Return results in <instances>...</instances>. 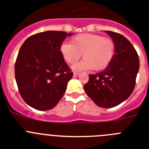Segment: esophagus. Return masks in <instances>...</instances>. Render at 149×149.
I'll list each match as a JSON object with an SVG mask.
<instances>
[{
    "label": "esophagus",
    "instance_id": "1",
    "mask_svg": "<svg viewBox=\"0 0 149 149\" xmlns=\"http://www.w3.org/2000/svg\"><path fill=\"white\" fill-rule=\"evenodd\" d=\"M79 72H73V76H74V77H77V76H79Z\"/></svg>",
    "mask_w": 149,
    "mask_h": 149
}]
</instances>
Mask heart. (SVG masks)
<instances>
[{
    "label": "heart",
    "instance_id": "b5f03b06",
    "mask_svg": "<svg viewBox=\"0 0 149 149\" xmlns=\"http://www.w3.org/2000/svg\"><path fill=\"white\" fill-rule=\"evenodd\" d=\"M116 51L113 40L98 34L83 33L76 36L71 43H63L60 52L69 64H74L82 57L84 60L73 66L74 70H102L108 67L113 61Z\"/></svg>",
    "mask_w": 149,
    "mask_h": 149
}]
</instances>
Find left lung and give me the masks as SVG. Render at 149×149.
I'll return each mask as SVG.
<instances>
[{"label": "left lung", "mask_w": 149, "mask_h": 149, "mask_svg": "<svg viewBox=\"0 0 149 149\" xmlns=\"http://www.w3.org/2000/svg\"><path fill=\"white\" fill-rule=\"evenodd\" d=\"M106 32L116 45L113 59L105 70L89 75L84 89L97 105L110 108L124 102L133 92L139 59L136 49L127 38L117 32Z\"/></svg>", "instance_id": "left-lung-1"}]
</instances>
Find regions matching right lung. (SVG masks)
<instances>
[{"label":"right lung","instance_id":"obj_1","mask_svg":"<svg viewBox=\"0 0 149 149\" xmlns=\"http://www.w3.org/2000/svg\"><path fill=\"white\" fill-rule=\"evenodd\" d=\"M72 35L61 31L39 32L21 46L15 63V78L22 99L35 109H52L64 95L73 73L60 47Z\"/></svg>","mask_w":149,"mask_h":149}]
</instances>
